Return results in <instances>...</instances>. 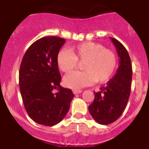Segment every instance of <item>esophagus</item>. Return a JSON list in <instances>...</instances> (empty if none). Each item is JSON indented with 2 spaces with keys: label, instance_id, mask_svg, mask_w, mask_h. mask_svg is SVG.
<instances>
[{
  "label": "esophagus",
  "instance_id": "obj_1",
  "mask_svg": "<svg viewBox=\"0 0 149 149\" xmlns=\"http://www.w3.org/2000/svg\"><path fill=\"white\" fill-rule=\"evenodd\" d=\"M82 93V91L81 89H74L73 90V93L74 95H77V94H80V93Z\"/></svg>",
  "mask_w": 149,
  "mask_h": 149
}]
</instances>
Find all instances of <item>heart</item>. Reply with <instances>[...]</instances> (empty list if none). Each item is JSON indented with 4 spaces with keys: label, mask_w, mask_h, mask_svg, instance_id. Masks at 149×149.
Segmentation results:
<instances>
[{
    "label": "heart",
    "mask_w": 149,
    "mask_h": 149,
    "mask_svg": "<svg viewBox=\"0 0 149 149\" xmlns=\"http://www.w3.org/2000/svg\"><path fill=\"white\" fill-rule=\"evenodd\" d=\"M77 62L83 63V72H74L65 76L63 83L66 87L77 89L93 82L103 84L108 81L117 66L116 55L99 43L86 42L69 48L60 50L56 55V65L65 73L77 67Z\"/></svg>",
    "instance_id": "1"
}]
</instances>
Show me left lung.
<instances>
[{"label": "left lung", "mask_w": 149, "mask_h": 149, "mask_svg": "<svg viewBox=\"0 0 149 149\" xmlns=\"http://www.w3.org/2000/svg\"><path fill=\"white\" fill-rule=\"evenodd\" d=\"M119 57L116 74L100 91L94 92L95 98L89 111L96 122L109 125L119 119L124 112L131 94L132 65L128 52L123 45L110 37Z\"/></svg>", "instance_id": "1"}]
</instances>
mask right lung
Listing matches in <instances>:
<instances>
[{
  "instance_id": "obj_1",
  "label": "right lung",
  "mask_w": 149,
  "mask_h": 149,
  "mask_svg": "<svg viewBox=\"0 0 149 149\" xmlns=\"http://www.w3.org/2000/svg\"><path fill=\"white\" fill-rule=\"evenodd\" d=\"M65 40L46 36L33 43L23 56L19 70V86L29 116L36 123L54 126L68 113L74 94L60 85L61 75L56 55ZM56 89V93H53Z\"/></svg>"
}]
</instances>
